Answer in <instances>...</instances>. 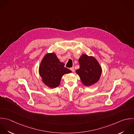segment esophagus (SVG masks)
I'll use <instances>...</instances> for the list:
<instances>
[{
    "label": "esophagus",
    "instance_id": "esophagus-1",
    "mask_svg": "<svg viewBox=\"0 0 134 134\" xmlns=\"http://www.w3.org/2000/svg\"><path fill=\"white\" fill-rule=\"evenodd\" d=\"M70 69L72 72H74V71H75V68H74V67H71V68H70Z\"/></svg>",
    "mask_w": 134,
    "mask_h": 134
}]
</instances>
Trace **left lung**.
Wrapping results in <instances>:
<instances>
[{
    "mask_svg": "<svg viewBox=\"0 0 134 134\" xmlns=\"http://www.w3.org/2000/svg\"><path fill=\"white\" fill-rule=\"evenodd\" d=\"M80 67L76 70L83 85L87 87L96 83L100 79L102 69L96 58L86 54L81 55L78 59Z\"/></svg>",
    "mask_w": 134,
    "mask_h": 134,
    "instance_id": "8db88e82",
    "label": "left lung"
}]
</instances>
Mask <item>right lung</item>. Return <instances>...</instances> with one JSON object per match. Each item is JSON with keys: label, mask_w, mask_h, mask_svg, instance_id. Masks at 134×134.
Instances as JSON below:
<instances>
[{"label": "right lung", "mask_w": 134, "mask_h": 134, "mask_svg": "<svg viewBox=\"0 0 134 134\" xmlns=\"http://www.w3.org/2000/svg\"><path fill=\"white\" fill-rule=\"evenodd\" d=\"M65 64L60 62L54 53L46 54L42 59L38 68V72L42 81L50 88L59 86L63 75L71 72L64 67Z\"/></svg>", "instance_id": "add662e5"}]
</instances>
